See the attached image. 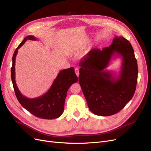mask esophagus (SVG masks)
<instances>
[{"label": "esophagus", "mask_w": 151, "mask_h": 151, "mask_svg": "<svg viewBox=\"0 0 151 151\" xmlns=\"http://www.w3.org/2000/svg\"><path fill=\"white\" fill-rule=\"evenodd\" d=\"M75 73L77 75V76H79V75H80V72H79V69L78 68H75Z\"/></svg>", "instance_id": "34e87169"}]
</instances>
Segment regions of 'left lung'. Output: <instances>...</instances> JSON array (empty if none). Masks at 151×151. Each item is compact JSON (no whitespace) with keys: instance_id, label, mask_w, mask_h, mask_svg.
<instances>
[{"instance_id":"left-lung-1","label":"left lung","mask_w":151,"mask_h":151,"mask_svg":"<svg viewBox=\"0 0 151 151\" xmlns=\"http://www.w3.org/2000/svg\"><path fill=\"white\" fill-rule=\"evenodd\" d=\"M122 59L117 76L106 70L112 58ZM79 83L91 111L108 116L117 113L132 99L136 90L138 65L127 40L116 36L112 44L102 50L92 49L80 63Z\"/></svg>"}]
</instances>
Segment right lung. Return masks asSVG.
Instances as JSON below:
<instances>
[{"label": "right lung", "mask_w": 151, "mask_h": 151, "mask_svg": "<svg viewBox=\"0 0 151 151\" xmlns=\"http://www.w3.org/2000/svg\"><path fill=\"white\" fill-rule=\"evenodd\" d=\"M37 40L32 35L27 36L16 49L12 58L11 77L16 96L21 106L34 116L44 119H53L60 117L64 109L65 100L70 87L78 81L73 67L59 71L51 88L45 94L37 98L29 99L21 93L15 81V60L18 50L27 40Z\"/></svg>", "instance_id": "obj_1"}]
</instances>
